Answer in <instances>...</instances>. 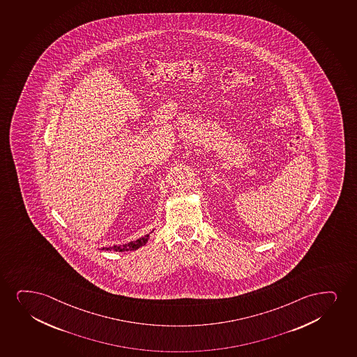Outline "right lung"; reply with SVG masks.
<instances>
[{"label":"right lung","mask_w":357,"mask_h":357,"mask_svg":"<svg viewBox=\"0 0 357 357\" xmlns=\"http://www.w3.org/2000/svg\"><path fill=\"white\" fill-rule=\"evenodd\" d=\"M151 234V232H150ZM149 234H146L144 237L138 238L136 241L128 243V244H121V245H113L109 248H102V250H113V251H132L137 250L138 248L146 245L148 239H149Z\"/></svg>","instance_id":"1"}]
</instances>
